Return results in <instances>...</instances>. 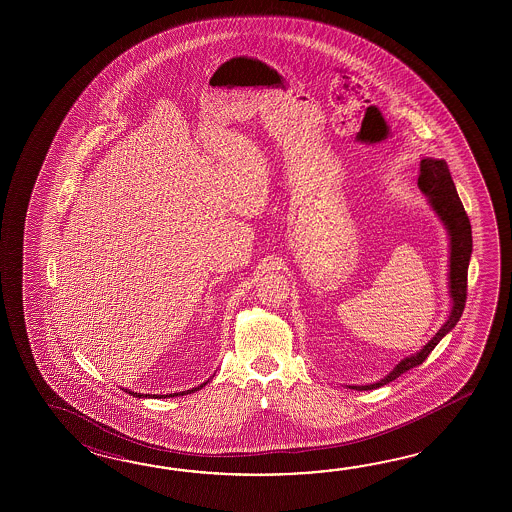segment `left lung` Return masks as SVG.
Masks as SVG:
<instances>
[{
  "instance_id": "left-lung-1",
  "label": "left lung",
  "mask_w": 512,
  "mask_h": 512,
  "mask_svg": "<svg viewBox=\"0 0 512 512\" xmlns=\"http://www.w3.org/2000/svg\"><path fill=\"white\" fill-rule=\"evenodd\" d=\"M417 186L428 199V205L432 207L435 216L441 219L443 227L448 234V293H450V311L445 324L439 327L434 337L428 340V344L419 349L414 355L404 357L384 379L364 384V386H348L351 390H373L381 388L388 382L395 381L404 371L412 370L415 366L423 364L426 357L432 353V349L441 342V338L448 335L456 327L459 318L465 309L467 300V274L470 254H472V229L468 221L467 212L463 208L461 199L457 196L456 185L452 181L450 170L443 159L423 157L419 164V177Z\"/></svg>"
}]
</instances>
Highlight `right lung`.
Listing matches in <instances>:
<instances>
[{"label":"right lung","instance_id":"add662e5","mask_svg":"<svg viewBox=\"0 0 512 512\" xmlns=\"http://www.w3.org/2000/svg\"><path fill=\"white\" fill-rule=\"evenodd\" d=\"M207 382H203V384H199V386H194L192 390H186V392L179 393H168V395H150V393L130 392V390H126V392L131 393L133 397H139V399H144V397H148V399H150V397H155V399H166V397H177V395H188V393L197 392V390H201V388H203Z\"/></svg>","mask_w":512,"mask_h":512}]
</instances>
